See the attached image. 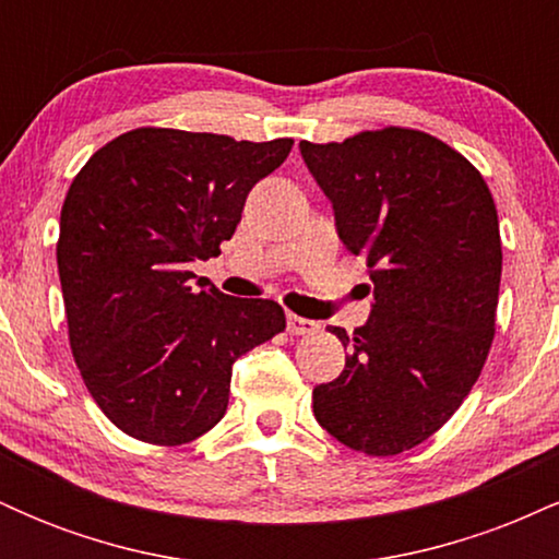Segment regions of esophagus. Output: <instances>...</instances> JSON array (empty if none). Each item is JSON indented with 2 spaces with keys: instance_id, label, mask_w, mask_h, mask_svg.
I'll list each match as a JSON object with an SVG mask.
<instances>
[{
  "instance_id": "1",
  "label": "esophagus",
  "mask_w": 559,
  "mask_h": 559,
  "mask_svg": "<svg viewBox=\"0 0 559 559\" xmlns=\"http://www.w3.org/2000/svg\"><path fill=\"white\" fill-rule=\"evenodd\" d=\"M286 329H288V333H294V336H305V333H316L318 323H316V320H307V318L294 316V312H288Z\"/></svg>"
}]
</instances>
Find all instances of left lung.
Returning a JSON list of instances; mask_svg holds the SVG:
<instances>
[{"label":"left lung","mask_w":559,"mask_h":559,"mask_svg":"<svg viewBox=\"0 0 559 559\" xmlns=\"http://www.w3.org/2000/svg\"><path fill=\"white\" fill-rule=\"evenodd\" d=\"M338 239L373 281L368 323L342 338V376L312 391L320 426L355 452L423 444L471 394L497 323L502 239L484 176L413 128L301 141Z\"/></svg>","instance_id":"obj_1"}]
</instances>
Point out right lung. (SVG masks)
Listing matches in <instances>:
<instances>
[{"label": "right lung", "instance_id": "1", "mask_svg": "<svg viewBox=\"0 0 559 559\" xmlns=\"http://www.w3.org/2000/svg\"><path fill=\"white\" fill-rule=\"evenodd\" d=\"M292 139L136 128L96 150L60 213L57 271L88 394L120 431L178 447L226 415L230 368L286 329L273 299H239L189 271L221 254Z\"/></svg>", "mask_w": 559, "mask_h": 559}]
</instances>
